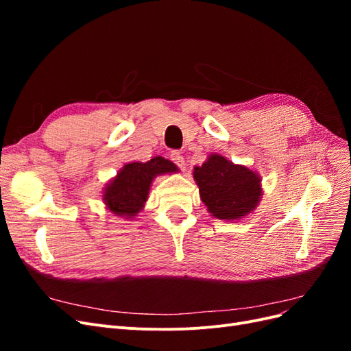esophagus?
<instances>
[{
	"instance_id": "esophagus-1",
	"label": "esophagus",
	"mask_w": 351,
	"mask_h": 351,
	"mask_svg": "<svg viewBox=\"0 0 351 351\" xmlns=\"http://www.w3.org/2000/svg\"><path fill=\"white\" fill-rule=\"evenodd\" d=\"M171 161L178 167V168H182V169H184L186 168V159H184V156L180 154V152H173L171 154Z\"/></svg>"
}]
</instances>
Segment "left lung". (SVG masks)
Masks as SVG:
<instances>
[{
    "label": "left lung",
    "instance_id": "8db88e82",
    "mask_svg": "<svg viewBox=\"0 0 351 351\" xmlns=\"http://www.w3.org/2000/svg\"><path fill=\"white\" fill-rule=\"evenodd\" d=\"M193 178L202 202L217 219H241L261 202V176L219 154H210L204 164L195 167Z\"/></svg>",
    "mask_w": 351,
    "mask_h": 351
}]
</instances>
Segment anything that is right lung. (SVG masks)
I'll return each instance as SVG.
<instances>
[{
	"instance_id": "add662e5",
	"label": "right lung",
	"mask_w": 351,
	"mask_h": 351,
	"mask_svg": "<svg viewBox=\"0 0 351 351\" xmlns=\"http://www.w3.org/2000/svg\"><path fill=\"white\" fill-rule=\"evenodd\" d=\"M174 173H178L177 165L162 156H155L147 162L125 164L104 187V204L111 214L130 219L145 208L154 178Z\"/></svg>"
}]
</instances>
